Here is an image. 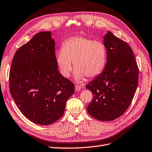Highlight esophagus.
<instances>
[{"label":"esophagus","mask_w":152,"mask_h":152,"mask_svg":"<svg viewBox=\"0 0 152 152\" xmlns=\"http://www.w3.org/2000/svg\"><path fill=\"white\" fill-rule=\"evenodd\" d=\"M80 89H81V87H80V86H78V85H77V86H75V91L76 92H78V91H80Z\"/></svg>","instance_id":"esophagus-1"}]
</instances>
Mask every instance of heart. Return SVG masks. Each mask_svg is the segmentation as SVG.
<instances>
[{
    "label": "heart",
    "mask_w": 152,
    "mask_h": 152,
    "mask_svg": "<svg viewBox=\"0 0 152 152\" xmlns=\"http://www.w3.org/2000/svg\"><path fill=\"white\" fill-rule=\"evenodd\" d=\"M55 58L60 74L65 78L70 76L74 63L75 78L81 82L86 76L95 77L103 71L107 62V49L100 41L74 36L62 44Z\"/></svg>",
    "instance_id": "heart-1"
}]
</instances>
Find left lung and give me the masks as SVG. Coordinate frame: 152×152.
Returning a JSON list of instances; mask_svg holds the SVG:
<instances>
[{
    "mask_svg": "<svg viewBox=\"0 0 152 152\" xmlns=\"http://www.w3.org/2000/svg\"><path fill=\"white\" fill-rule=\"evenodd\" d=\"M107 62L100 75L86 88L93 98L87 106L91 116L110 121L121 116L132 102L138 82V67L131 47L112 33L104 36Z\"/></svg>",
    "mask_w": 152,
    "mask_h": 152,
    "instance_id": "8db88e82",
    "label": "left lung"
}]
</instances>
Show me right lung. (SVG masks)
<instances>
[{"mask_svg": "<svg viewBox=\"0 0 152 152\" xmlns=\"http://www.w3.org/2000/svg\"><path fill=\"white\" fill-rule=\"evenodd\" d=\"M55 44L50 31L36 34L15 52L9 73L10 92L20 111L40 125L58 120L75 92L74 83L58 70Z\"/></svg>", "mask_w": 152, "mask_h": 152, "instance_id": "1", "label": "right lung"}]
</instances>
